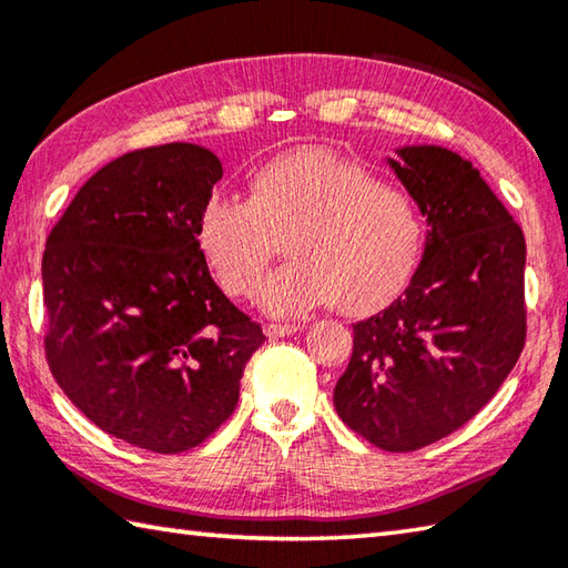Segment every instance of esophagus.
<instances>
[{"mask_svg":"<svg viewBox=\"0 0 568 568\" xmlns=\"http://www.w3.org/2000/svg\"><path fill=\"white\" fill-rule=\"evenodd\" d=\"M297 329H300V325H277V322H268V325L263 327L265 337H268V339L287 337V335H293V332H297Z\"/></svg>","mask_w":568,"mask_h":568,"instance_id":"1","label":"esophagus"}]
</instances>
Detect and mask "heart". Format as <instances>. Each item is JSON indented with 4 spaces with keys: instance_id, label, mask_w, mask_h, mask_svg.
Wrapping results in <instances>:
<instances>
[{
    "instance_id": "obj_1",
    "label": "heart",
    "mask_w": 568,
    "mask_h": 568,
    "mask_svg": "<svg viewBox=\"0 0 568 568\" xmlns=\"http://www.w3.org/2000/svg\"><path fill=\"white\" fill-rule=\"evenodd\" d=\"M281 241L291 263L265 281V313L303 317L325 303L366 313L414 273L424 224L414 196L366 166L295 150L265 162L246 199L214 194L196 219L199 248L233 297L258 293Z\"/></svg>"
}]
</instances>
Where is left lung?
I'll return each instance as SVG.
<instances>
[{
    "mask_svg": "<svg viewBox=\"0 0 568 568\" xmlns=\"http://www.w3.org/2000/svg\"><path fill=\"white\" fill-rule=\"evenodd\" d=\"M426 216L424 258L406 291L354 325L339 418L376 448L430 446L480 410L525 347V233L475 170L438 144L388 158Z\"/></svg>",
    "mask_w": 568,
    "mask_h": 568,
    "instance_id": "obj_1",
    "label": "left lung"
}]
</instances>
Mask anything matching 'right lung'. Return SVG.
<instances>
[{"mask_svg": "<svg viewBox=\"0 0 568 568\" xmlns=\"http://www.w3.org/2000/svg\"><path fill=\"white\" fill-rule=\"evenodd\" d=\"M221 174L192 142L122 154L78 189L43 251L53 379L98 428L152 453L189 450L224 424L265 342L196 243Z\"/></svg>", "mask_w": 568, "mask_h": 568, "instance_id": "right-lung-1", "label": "right lung"}]
</instances>
